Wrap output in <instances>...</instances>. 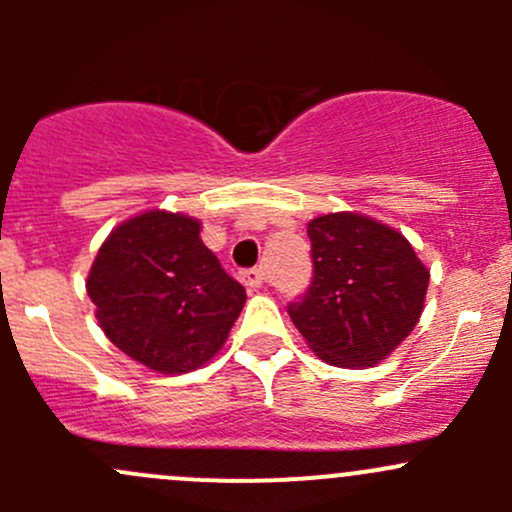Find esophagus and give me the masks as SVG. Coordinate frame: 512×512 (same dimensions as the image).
Returning <instances> with one entry per match:
<instances>
[{"label":"esophagus","mask_w":512,"mask_h":512,"mask_svg":"<svg viewBox=\"0 0 512 512\" xmlns=\"http://www.w3.org/2000/svg\"><path fill=\"white\" fill-rule=\"evenodd\" d=\"M240 280H242V285H245V287H260L265 277H262L260 267H252V270H242L240 272Z\"/></svg>","instance_id":"esophagus-1"}]
</instances>
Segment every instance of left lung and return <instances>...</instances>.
Listing matches in <instances>:
<instances>
[{"label":"left lung","instance_id":"left-lung-1","mask_svg":"<svg viewBox=\"0 0 512 512\" xmlns=\"http://www.w3.org/2000/svg\"><path fill=\"white\" fill-rule=\"evenodd\" d=\"M312 282L287 312L319 359L374 366L416 327L428 270L401 232L356 213L314 218Z\"/></svg>","mask_w":512,"mask_h":512}]
</instances>
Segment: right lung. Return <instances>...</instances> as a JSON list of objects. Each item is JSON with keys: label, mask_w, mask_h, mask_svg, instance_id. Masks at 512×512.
Listing matches in <instances>:
<instances>
[{"label": "right lung", "mask_w": 512, "mask_h": 512, "mask_svg": "<svg viewBox=\"0 0 512 512\" xmlns=\"http://www.w3.org/2000/svg\"><path fill=\"white\" fill-rule=\"evenodd\" d=\"M86 289L106 337L160 374L213 359L247 299L203 245L198 220L165 210L118 225L98 250Z\"/></svg>", "instance_id": "add662e5"}]
</instances>
